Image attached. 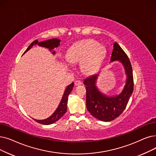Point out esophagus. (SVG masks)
Masks as SVG:
<instances>
[{
	"instance_id": "1",
	"label": "esophagus",
	"mask_w": 156,
	"mask_h": 156,
	"mask_svg": "<svg viewBox=\"0 0 156 156\" xmlns=\"http://www.w3.org/2000/svg\"><path fill=\"white\" fill-rule=\"evenodd\" d=\"M82 83V82H81V81H80V80H76V81H75V82H74V85H75L76 86L80 85H81Z\"/></svg>"
}]
</instances>
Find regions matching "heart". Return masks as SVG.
<instances>
[{"label":"heart","instance_id":"obj_1","mask_svg":"<svg viewBox=\"0 0 156 156\" xmlns=\"http://www.w3.org/2000/svg\"><path fill=\"white\" fill-rule=\"evenodd\" d=\"M106 54L104 45L94 39H83L69 47L66 58L70 63H80L81 69L85 73L92 74L99 69Z\"/></svg>","mask_w":156,"mask_h":156}]
</instances>
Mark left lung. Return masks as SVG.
Returning <instances> with one entry per match:
<instances>
[{
	"label": "left lung",
	"instance_id": "obj_1",
	"mask_svg": "<svg viewBox=\"0 0 156 156\" xmlns=\"http://www.w3.org/2000/svg\"><path fill=\"white\" fill-rule=\"evenodd\" d=\"M118 61L122 64L126 75L123 89L118 95L107 96L96 85L98 74L87 78L83 83L86 86V105L93 117L103 122H110L123 112L133 92V76L131 62L119 44L115 42L110 62Z\"/></svg>",
	"mask_w": 156,
	"mask_h": 156
}]
</instances>
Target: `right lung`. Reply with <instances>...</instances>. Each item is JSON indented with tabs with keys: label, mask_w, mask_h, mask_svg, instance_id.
Wrapping results in <instances>:
<instances>
[{
	"label": "right lung",
	"mask_w": 156,
	"mask_h": 156,
	"mask_svg": "<svg viewBox=\"0 0 156 156\" xmlns=\"http://www.w3.org/2000/svg\"><path fill=\"white\" fill-rule=\"evenodd\" d=\"M60 40L55 38L50 39L46 41H41V42H38L37 40H35L29 46V47L25 51L23 55H24L27 51H28L33 46H34L36 44H37L39 46L44 47L46 48H48L49 50L52 53L53 55H55V51H53V49L57 48V47L60 45ZM73 87H74V83L73 82L66 87L59 105L58 106L56 110L54 112V113L50 117L43 120H37L34 119H33L35 121H36L37 122L41 124H44V125H50V124L55 123V122L58 121L67 112V101H68V96L71 93V92L73 90Z\"/></svg>",
	"instance_id": "1"
}]
</instances>
